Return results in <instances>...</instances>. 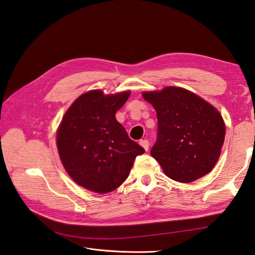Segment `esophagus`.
Masks as SVG:
<instances>
[{"instance_id": "1", "label": "esophagus", "mask_w": 255, "mask_h": 255, "mask_svg": "<svg viewBox=\"0 0 255 255\" xmlns=\"http://www.w3.org/2000/svg\"><path fill=\"white\" fill-rule=\"evenodd\" d=\"M139 143H140L141 146L143 147L144 150L148 151V149H149V141L148 140H146V139H142V140L139 141Z\"/></svg>"}]
</instances>
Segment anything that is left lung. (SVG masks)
<instances>
[{
  "label": "left lung",
  "mask_w": 255,
  "mask_h": 255,
  "mask_svg": "<svg viewBox=\"0 0 255 255\" xmlns=\"http://www.w3.org/2000/svg\"><path fill=\"white\" fill-rule=\"evenodd\" d=\"M157 113L158 138L151 156L167 177L188 183L216 166L226 136L223 118L211 104L184 88L143 92Z\"/></svg>",
  "instance_id": "8db88e82"
}]
</instances>
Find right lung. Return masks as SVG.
<instances>
[{
  "label": "right lung",
  "mask_w": 255,
  "mask_h": 255,
  "mask_svg": "<svg viewBox=\"0 0 255 255\" xmlns=\"http://www.w3.org/2000/svg\"><path fill=\"white\" fill-rule=\"evenodd\" d=\"M129 95L95 89L81 95L64 115L56 134L58 153L69 177L85 189L97 193L117 189L144 152L115 116Z\"/></svg>",
  "instance_id": "add662e5"
}]
</instances>
